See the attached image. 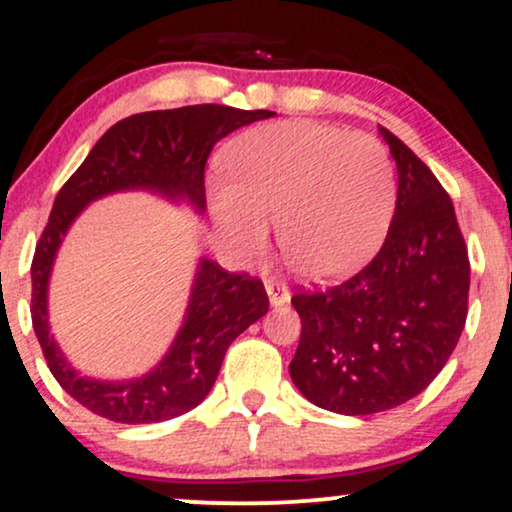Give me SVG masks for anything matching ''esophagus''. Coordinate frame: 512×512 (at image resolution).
I'll return each mask as SVG.
<instances>
[{"label":"esophagus","instance_id":"obj_1","mask_svg":"<svg viewBox=\"0 0 512 512\" xmlns=\"http://www.w3.org/2000/svg\"><path fill=\"white\" fill-rule=\"evenodd\" d=\"M265 291H268L270 303L275 307L289 303V298H291L289 286H286L284 282H279V279H265Z\"/></svg>","mask_w":512,"mask_h":512}]
</instances>
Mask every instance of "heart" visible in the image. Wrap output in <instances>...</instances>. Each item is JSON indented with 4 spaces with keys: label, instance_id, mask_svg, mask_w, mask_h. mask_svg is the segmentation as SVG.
Wrapping results in <instances>:
<instances>
[{
    "label": "heart",
    "instance_id": "b5f03b06",
    "mask_svg": "<svg viewBox=\"0 0 512 512\" xmlns=\"http://www.w3.org/2000/svg\"><path fill=\"white\" fill-rule=\"evenodd\" d=\"M228 181L209 188L214 221L242 256L268 247V216L296 272L335 279L380 247L396 202L394 165L366 132L284 121L244 132L223 153Z\"/></svg>",
    "mask_w": 512,
    "mask_h": 512
}]
</instances>
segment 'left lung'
<instances>
[{
  "instance_id": "obj_1",
  "label": "left lung",
  "mask_w": 512,
  "mask_h": 512,
  "mask_svg": "<svg viewBox=\"0 0 512 512\" xmlns=\"http://www.w3.org/2000/svg\"><path fill=\"white\" fill-rule=\"evenodd\" d=\"M398 170L394 219L373 261L342 284L298 291L300 394L338 415L391 410L429 387L457 347L471 263L450 195L380 125Z\"/></svg>"
}]
</instances>
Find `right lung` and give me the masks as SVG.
<instances>
[{"label": "right lung", "instance_id": "right-lung-1", "mask_svg": "<svg viewBox=\"0 0 512 512\" xmlns=\"http://www.w3.org/2000/svg\"><path fill=\"white\" fill-rule=\"evenodd\" d=\"M272 111H244L223 104L144 111L104 132L72 177L60 188L32 258V326L55 380L95 415L121 424H153L179 417L205 401L223 356L237 335L268 312V293L249 272H228L202 261L184 326L160 366L130 382H97L76 375L48 335L46 291L53 258L67 228L88 202L102 195L149 188L167 198H186L202 212L205 165L214 144Z\"/></svg>", "mask_w": 512, "mask_h": 512}]
</instances>
